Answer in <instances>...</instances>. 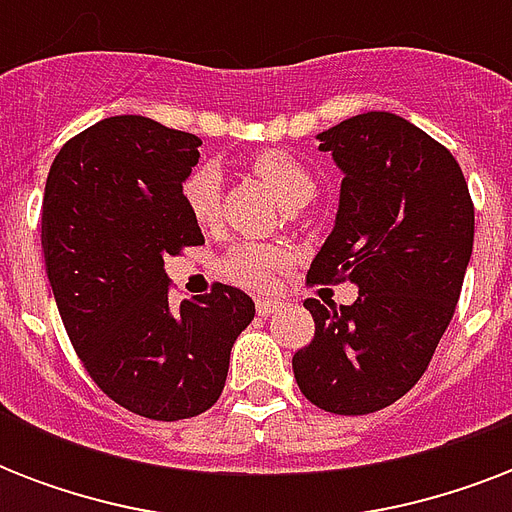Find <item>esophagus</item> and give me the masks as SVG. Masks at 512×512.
<instances>
[{"label":"esophagus","instance_id":"esophagus-1","mask_svg":"<svg viewBox=\"0 0 512 512\" xmlns=\"http://www.w3.org/2000/svg\"><path fill=\"white\" fill-rule=\"evenodd\" d=\"M255 308L257 316H271L273 311H279V300H257Z\"/></svg>","mask_w":512,"mask_h":512}]
</instances>
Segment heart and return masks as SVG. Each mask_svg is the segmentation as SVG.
Returning a JSON list of instances; mask_svg holds the SVG:
<instances>
[{
    "label": "heart",
    "instance_id": "1",
    "mask_svg": "<svg viewBox=\"0 0 512 512\" xmlns=\"http://www.w3.org/2000/svg\"><path fill=\"white\" fill-rule=\"evenodd\" d=\"M249 170L257 177H263L271 185V191L279 196L284 204L297 207L313 196V175L295 154L284 148H265L249 156ZM180 199H183L188 215L193 223L207 228L217 220L220 212V172L212 164H196L180 183ZM289 260L287 249L265 241H236L225 249L220 257V273L236 287L252 289V292H265L271 289L273 276L279 268H284Z\"/></svg>",
    "mask_w": 512,
    "mask_h": 512
}]
</instances>
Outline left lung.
<instances>
[{
    "label": "left lung",
    "mask_w": 512,
    "mask_h": 512,
    "mask_svg": "<svg viewBox=\"0 0 512 512\" xmlns=\"http://www.w3.org/2000/svg\"><path fill=\"white\" fill-rule=\"evenodd\" d=\"M345 172L335 231L308 287L353 281V305L305 308L313 340L292 356L303 396L324 412L372 414L417 385L454 316L473 252V199L438 140L388 111L321 132Z\"/></svg>",
    "instance_id": "obj_1"
}]
</instances>
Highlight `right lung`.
Instances as JSON below:
<instances>
[{
	"label": "right lung",
	"instance_id": "right-lung-1",
	"mask_svg": "<svg viewBox=\"0 0 512 512\" xmlns=\"http://www.w3.org/2000/svg\"><path fill=\"white\" fill-rule=\"evenodd\" d=\"M201 140L146 116H111L60 148L42 201V252L60 319L92 382L148 420H188L223 393L241 289L170 305L164 257L204 244L180 183Z\"/></svg>",
	"mask_w": 512,
	"mask_h": 512
}]
</instances>
